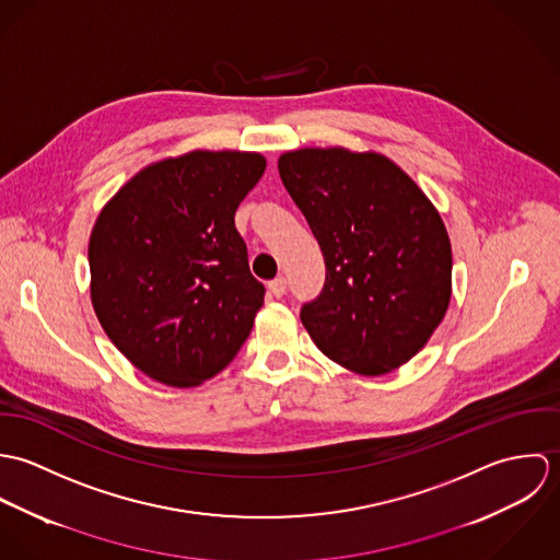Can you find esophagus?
Returning <instances> with one entry per match:
<instances>
[{"instance_id": "esophagus-1", "label": "esophagus", "mask_w": 560, "mask_h": 560, "mask_svg": "<svg viewBox=\"0 0 560 560\" xmlns=\"http://www.w3.org/2000/svg\"><path fill=\"white\" fill-rule=\"evenodd\" d=\"M269 293H271L273 298H282V295L287 293V280H284L282 276L273 278V280L269 282Z\"/></svg>"}]
</instances>
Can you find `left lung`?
I'll use <instances>...</instances> for the list:
<instances>
[{"mask_svg":"<svg viewBox=\"0 0 560 560\" xmlns=\"http://www.w3.org/2000/svg\"><path fill=\"white\" fill-rule=\"evenodd\" d=\"M278 170L325 260L323 291L300 315L311 338L353 373L399 369L451 302L453 252L438 209L380 153L300 149Z\"/></svg>","mask_w":560,"mask_h":560,"instance_id":"obj_1","label":"left lung"}]
</instances>
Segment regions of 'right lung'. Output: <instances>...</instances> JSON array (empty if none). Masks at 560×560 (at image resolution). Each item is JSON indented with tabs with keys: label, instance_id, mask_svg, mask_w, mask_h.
I'll return each instance as SVG.
<instances>
[{
	"label": "right lung",
	"instance_id": "1",
	"mask_svg": "<svg viewBox=\"0 0 560 560\" xmlns=\"http://www.w3.org/2000/svg\"><path fill=\"white\" fill-rule=\"evenodd\" d=\"M267 161L191 151L147 165L101 209L90 298L118 351L165 386L191 388L237 355L262 306L235 211Z\"/></svg>",
	"mask_w": 560,
	"mask_h": 560
}]
</instances>
